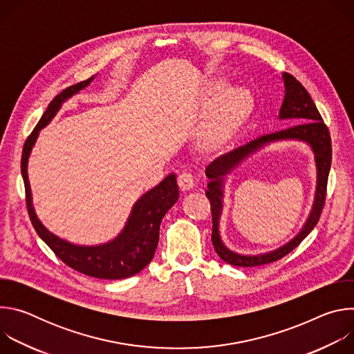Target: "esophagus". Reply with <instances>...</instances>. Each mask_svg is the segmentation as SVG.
Listing matches in <instances>:
<instances>
[{"label":"esophagus","instance_id":"obj_1","mask_svg":"<svg viewBox=\"0 0 354 354\" xmlns=\"http://www.w3.org/2000/svg\"><path fill=\"white\" fill-rule=\"evenodd\" d=\"M178 182L182 190H190L194 187V178L190 172H182L178 178Z\"/></svg>","mask_w":354,"mask_h":354}]
</instances>
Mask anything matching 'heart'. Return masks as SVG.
Instances as JSON below:
<instances>
[{
	"instance_id": "1",
	"label": "heart",
	"mask_w": 354,
	"mask_h": 354,
	"mask_svg": "<svg viewBox=\"0 0 354 354\" xmlns=\"http://www.w3.org/2000/svg\"><path fill=\"white\" fill-rule=\"evenodd\" d=\"M245 91L242 89V88H239V86H232V88H230L225 93H224V97H223V118L224 116H228V115H231V113H234V112H236L239 108H241V105L243 104V100H245ZM220 129H221V126H220V123H216L214 126H212L210 129H209V137H212V138H214V137H217V134H218V131H220Z\"/></svg>"
}]
</instances>
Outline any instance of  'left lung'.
Listing matches in <instances>:
<instances>
[{"label":"left lung","mask_w":354,"mask_h":354,"mask_svg":"<svg viewBox=\"0 0 354 354\" xmlns=\"http://www.w3.org/2000/svg\"><path fill=\"white\" fill-rule=\"evenodd\" d=\"M284 81V99L279 112V119L290 120L295 123L294 126L272 133L265 134L257 140H252L245 145H241L230 153L217 157L214 161L209 164L206 168V176L210 179L206 190V196L210 200L212 206V216H213V232L212 241L217 255L227 263L232 266H261L266 263L276 262L286 257L287 254L297 248L302 239H304L318 224L326 197V185L328 176L330 171L332 162V145H330V136L324 119L321 118L314 100L308 91L301 85L291 74H283ZM284 139H297L304 140L310 144L316 156V165H317V189L316 197L312 213L309 220L301 231L286 245L281 247L269 254L262 256H241L236 252L228 250L221 241L219 235V217L222 211V185L223 176L227 174L235 166H237L245 158L255 150L264 146L266 143L274 140H283Z\"/></svg>","instance_id":"left-lung-1"}]
</instances>
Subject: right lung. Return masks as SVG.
Instances as JSON below:
<instances>
[{"label":"right lung","instance_id":"1","mask_svg":"<svg viewBox=\"0 0 354 354\" xmlns=\"http://www.w3.org/2000/svg\"><path fill=\"white\" fill-rule=\"evenodd\" d=\"M92 80L93 77L66 88L48 104L39 123L25 141L21 160V172L25 183L26 207L32 225L35 227L37 235L55 252L56 257L71 269L86 276L119 280L137 274L153 261L160 239L161 221L179 197L175 174L168 175L161 183L144 193L136 201L123 231L113 241L95 246L74 245L50 232L35 213L28 179V160L39 131L56 116L63 102L88 86Z\"/></svg>","mask_w":354,"mask_h":354}]
</instances>
